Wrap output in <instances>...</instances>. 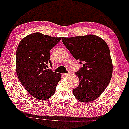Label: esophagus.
Returning a JSON list of instances; mask_svg holds the SVG:
<instances>
[{
	"mask_svg": "<svg viewBox=\"0 0 129 129\" xmlns=\"http://www.w3.org/2000/svg\"><path fill=\"white\" fill-rule=\"evenodd\" d=\"M70 75H71V74H70V73H69H69H66V74H64V76H66V77H69Z\"/></svg>",
	"mask_w": 129,
	"mask_h": 129,
	"instance_id": "esophagus-1",
	"label": "esophagus"
}]
</instances>
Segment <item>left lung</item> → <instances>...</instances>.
Returning a JSON list of instances; mask_svg holds the SVG:
<instances>
[{
	"label": "left lung",
	"instance_id": "obj_1",
	"mask_svg": "<svg viewBox=\"0 0 129 129\" xmlns=\"http://www.w3.org/2000/svg\"><path fill=\"white\" fill-rule=\"evenodd\" d=\"M63 43L75 59L82 64L76 74L80 84L72 90L79 101L96 99L107 87L112 74V63L107 43L94 35L62 38Z\"/></svg>",
	"mask_w": 129,
	"mask_h": 129
}]
</instances>
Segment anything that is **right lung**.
I'll return each mask as SVG.
<instances>
[{"mask_svg":"<svg viewBox=\"0 0 129 129\" xmlns=\"http://www.w3.org/2000/svg\"><path fill=\"white\" fill-rule=\"evenodd\" d=\"M60 38L51 37L39 33L27 36L16 51V72L22 85L31 95L40 100L50 98L61 75L52 69L50 50L60 42Z\"/></svg>","mask_w":129,"mask_h":129,"instance_id":"right-lung-1","label":"right lung"}]
</instances>
